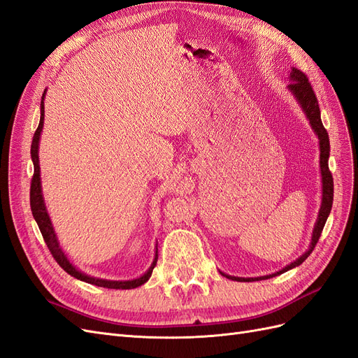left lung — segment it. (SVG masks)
<instances>
[{"label":"left lung","mask_w":358,"mask_h":358,"mask_svg":"<svg viewBox=\"0 0 358 358\" xmlns=\"http://www.w3.org/2000/svg\"><path fill=\"white\" fill-rule=\"evenodd\" d=\"M288 90L291 91V94L294 95V99L299 101V104L301 106L303 112H305L306 117L309 119V124L312 127L313 131L320 138V167H321V182H322V201H321V208L318 212V218L315 222V227H313L312 231V241L309 245L308 251L300 255L296 262H292L291 264L285 266L282 270H279L276 273L267 275V276H259V278H236V276H230L222 273L225 278L233 279V280H239V282H254V280H263V279H268L278 276L280 273H285L287 270L294 268L297 266H300L305 259L310 255V252L313 251V248L318 243L320 236L322 233L324 225H326V221L330 215L331 210V204H333V176L329 169V155H330V140H329V133L327 129L324 128L322 121H321V112H320V106H318V100L315 96V92H313L312 86L308 80V78L305 76V73H301L300 70L292 67L291 73H289V85Z\"/></svg>","instance_id":"1"}]
</instances>
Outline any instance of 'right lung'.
Wrapping results in <instances>:
<instances>
[{
    "label": "right lung",
    "instance_id": "add662e5",
    "mask_svg": "<svg viewBox=\"0 0 358 358\" xmlns=\"http://www.w3.org/2000/svg\"><path fill=\"white\" fill-rule=\"evenodd\" d=\"M45 95L46 91L43 92L41 96V104H40V124L38 128L36 129L34 137H32V143H31V158L32 162H34V176L31 179V189H29V203H31V212L32 216L38 225V229L41 231L43 239H45L50 254L53 255V258L57 259V263L66 270L69 275H71L76 279H80L83 282H88L96 287H104V288H112V289H131V288H137L140 285H143L146 280L152 275V270L157 266V259H158V248H155V258L154 263L150 264L149 270L137 279H131V280H107V279H100V278H94V276H88L82 273L80 270L76 268L70 262L67 255L62 252V249L59 248V242L57 239L55 230H53V225L50 222V218L46 210L45 206V200H43V194H41V180H40V166H38V142H40V134L43 129V121H45Z\"/></svg>",
    "mask_w": 358,
    "mask_h": 358
}]
</instances>
